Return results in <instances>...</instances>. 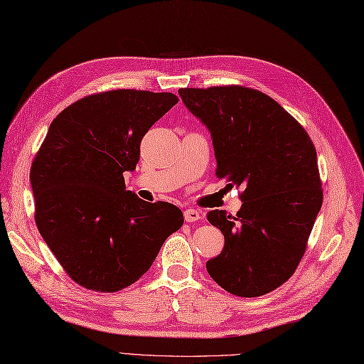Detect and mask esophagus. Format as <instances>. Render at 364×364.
<instances>
[{
  "instance_id": "esophagus-1",
  "label": "esophagus",
  "mask_w": 364,
  "mask_h": 364,
  "mask_svg": "<svg viewBox=\"0 0 364 364\" xmlns=\"http://www.w3.org/2000/svg\"><path fill=\"white\" fill-rule=\"evenodd\" d=\"M183 218L187 223H196V220L200 219V211L194 208H187L183 211Z\"/></svg>"
}]
</instances>
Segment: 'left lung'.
<instances>
[{"label":"left lung","mask_w":364,"mask_h":364,"mask_svg":"<svg viewBox=\"0 0 364 364\" xmlns=\"http://www.w3.org/2000/svg\"><path fill=\"white\" fill-rule=\"evenodd\" d=\"M179 95L210 131L216 176L244 190L236 216L207 215L225 239L207 272L236 296L269 294L296 270L321 210L312 140L278 102L250 87H183Z\"/></svg>","instance_id":"8db88e82"}]
</instances>
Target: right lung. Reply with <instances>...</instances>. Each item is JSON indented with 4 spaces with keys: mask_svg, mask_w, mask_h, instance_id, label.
<instances>
[{
    "mask_svg": "<svg viewBox=\"0 0 364 364\" xmlns=\"http://www.w3.org/2000/svg\"><path fill=\"white\" fill-rule=\"evenodd\" d=\"M179 99L117 90L61 111L31 168L38 232L77 284L97 291L131 286L183 224L168 202H145L125 187L140 141Z\"/></svg>",
    "mask_w": 364,
    "mask_h": 364,
    "instance_id": "1",
    "label": "right lung"
}]
</instances>
